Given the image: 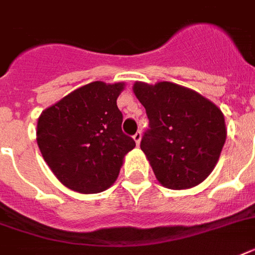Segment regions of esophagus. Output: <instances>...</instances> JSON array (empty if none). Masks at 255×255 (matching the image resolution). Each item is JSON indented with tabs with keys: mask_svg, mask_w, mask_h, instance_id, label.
Returning <instances> with one entry per match:
<instances>
[{
	"mask_svg": "<svg viewBox=\"0 0 255 255\" xmlns=\"http://www.w3.org/2000/svg\"><path fill=\"white\" fill-rule=\"evenodd\" d=\"M133 140H135L136 145H139L140 140H141V133H140V132H136L135 135H133Z\"/></svg>",
	"mask_w": 255,
	"mask_h": 255,
	"instance_id": "1",
	"label": "esophagus"
}]
</instances>
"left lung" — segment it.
Masks as SVG:
<instances>
[{
    "mask_svg": "<svg viewBox=\"0 0 255 255\" xmlns=\"http://www.w3.org/2000/svg\"><path fill=\"white\" fill-rule=\"evenodd\" d=\"M133 92L149 119L140 148L157 181L177 190L204 181L226 140L221 110L198 92L170 82H136Z\"/></svg>",
    "mask_w": 255,
    "mask_h": 255,
    "instance_id": "obj_1",
    "label": "left lung"
}]
</instances>
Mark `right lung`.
I'll return each mask as SVG.
<instances>
[{
    "label": "right lung",
    "instance_id": "1",
    "mask_svg": "<svg viewBox=\"0 0 255 255\" xmlns=\"http://www.w3.org/2000/svg\"><path fill=\"white\" fill-rule=\"evenodd\" d=\"M124 83L92 82L74 90L38 118L37 143L57 178L79 193H99L119 176L135 141L122 131L116 99Z\"/></svg>",
    "mask_w": 255,
    "mask_h": 255
}]
</instances>
